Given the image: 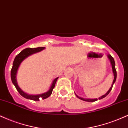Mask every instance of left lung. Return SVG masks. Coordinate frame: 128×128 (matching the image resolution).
I'll return each mask as SVG.
<instances>
[{"label":"left lung","instance_id":"left-lung-1","mask_svg":"<svg viewBox=\"0 0 128 128\" xmlns=\"http://www.w3.org/2000/svg\"><path fill=\"white\" fill-rule=\"evenodd\" d=\"M108 59L110 60V62H111V64H112V69H113V74H114V80H113V84H112V86L110 89H109V90L107 92V93L106 94H104V95H102V96H100V98H98V99L99 100H101V99H102V98H104V97H106V96H107V95L109 93H110V92L111 91V90H112V88H113V84H114V82H116V77H117V73H116V68H115V62H114V58L112 57V55L108 54ZM76 96L78 97V98H79V99H80L82 100H83V101H88V102H94V101H96L98 100L97 98H95V99H87V98H81L80 97V96H78V95H77L76 94Z\"/></svg>","mask_w":128,"mask_h":128}]
</instances>
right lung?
Returning <instances> with one entry per match:
<instances>
[{
    "label": "right lung",
    "mask_w": 128,
    "mask_h": 128,
    "mask_svg": "<svg viewBox=\"0 0 128 128\" xmlns=\"http://www.w3.org/2000/svg\"><path fill=\"white\" fill-rule=\"evenodd\" d=\"M45 48L44 47H38L36 48H27L24 49V50H22V51L20 52V54L16 55L15 56L14 61L13 62V65H12V67L11 69V71H10V77H11V80L13 84H14V86L16 88V90H18V92H19L20 94L23 97L25 98H27V99L32 100H33V101H39V98H41L42 100L46 99V98H48L50 95L52 94V90L54 88L55 84H56V82L58 78H56L54 80V81L52 82V84L50 86V89H49L48 91L44 94H39V95H30L27 94L22 91L21 90V88L18 86L17 84V82H16V72H17L18 68L19 67V66L21 64V62L24 60H25L26 58L28 57L30 55L33 54L37 53V52H39L41 50H44V49Z\"/></svg>",
    "instance_id": "1"
}]
</instances>
